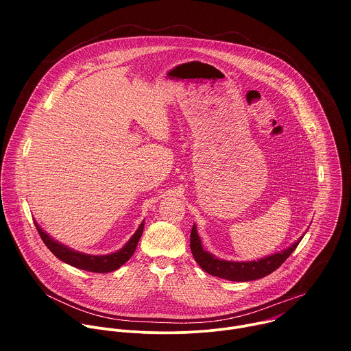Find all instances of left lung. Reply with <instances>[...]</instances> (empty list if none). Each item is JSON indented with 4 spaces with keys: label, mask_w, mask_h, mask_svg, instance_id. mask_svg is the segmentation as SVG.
Masks as SVG:
<instances>
[{
    "label": "left lung",
    "mask_w": 351,
    "mask_h": 351,
    "mask_svg": "<svg viewBox=\"0 0 351 351\" xmlns=\"http://www.w3.org/2000/svg\"><path fill=\"white\" fill-rule=\"evenodd\" d=\"M303 237H300L294 244H291L289 248L283 250L280 253H276L274 256H268L265 258H261L258 261H247V263H234V261H223L213 254L207 253L202 245V240H199L197 234L195 225L191 228L190 233V248L191 254L197 264L202 267L207 274L233 280V282H248V280H256L261 279L274 271H276L294 252L298 243L302 241Z\"/></svg>",
    "instance_id": "1"
}]
</instances>
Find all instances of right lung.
Instances as JSON below:
<instances>
[{"instance_id": "1", "label": "right lung", "mask_w": 351, "mask_h": 351, "mask_svg": "<svg viewBox=\"0 0 351 351\" xmlns=\"http://www.w3.org/2000/svg\"><path fill=\"white\" fill-rule=\"evenodd\" d=\"M34 225H36V229H37L41 240L44 241V244L48 247L49 252H51L57 258H60L61 261H64L75 268L84 269L88 272H98V274L112 272V271L121 268L133 256L136 245H137V243L143 234V229H144V222H141L138 229L136 230V233L130 237V240L117 253L107 254V256H88V254H82V253L73 252V250L68 248L66 245L49 237L37 225V222H34Z\"/></svg>"}]
</instances>
